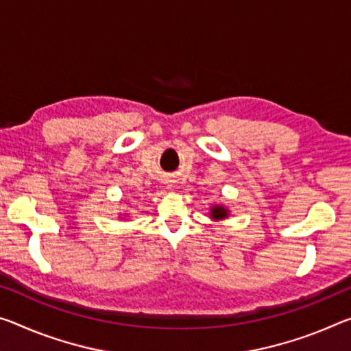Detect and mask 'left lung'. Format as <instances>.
Segmentation results:
<instances>
[{
	"label": "left lung",
	"mask_w": 351,
	"mask_h": 351,
	"mask_svg": "<svg viewBox=\"0 0 351 351\" xmlns=\"http://www.w3.org/2000/svg\"><path fill=\"white\" fill-rule=\"evenodd\" d=\"M228 217V209L223 206H213L210 208V219L214 220H223Z\"/></svg>",
	"instance_id": "left-lung-1"
}]
</instances>
